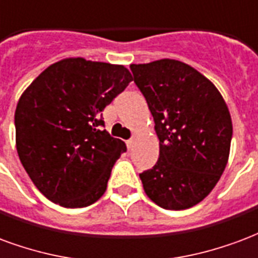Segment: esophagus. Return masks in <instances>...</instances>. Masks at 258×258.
<instances>
[{"label":"esophagus","instance_id":"obj_1","mask_svg":"<svg viewBox=\"0 0 258 258\" xmlns=\"http://www.w3.org/2000/svg\"><path fill=\"white\" fill-rule=\"evenodd\" d=\"M133 143H135V139H133V137H132V139H129V140H127V142H126L127 148H129V150H131V148L133 147Z\"/></svg>","mask_w":258,"mask_h":258}]
</instances>
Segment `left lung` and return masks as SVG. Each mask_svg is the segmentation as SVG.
I'll return each instance as SVG.
<instances>
[{
	"mask_svg": "<svg viewBox=\"0 0 258 258\" xmlns=\"http://www.w3.org/2000/svg\"><path fill=\"white\" fill-rule=\"evenodd\" d=\"M159 139V158L140 173L152 202L169 210L199 204L221 177L228 161L232 122L223 96L183 61L162 59L131 64Z\"/></svg>",
	"mask_w": 258,
	"mask_h": 258,
	"instance_id": "obj_1",
	"label": "left lung"
}]
</instances>
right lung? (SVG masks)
I'll return each mask as SVG.
<instances>
[{"mask_svg": "<svg viewBox=\"0 0 258 258\" xmlns=\"http://www.w3.org/2000/svg\"><path fill=\"white\" fill-rule=\"evenodd\" d=\"M123 66L60 60L31 82L15 111L16 150L34 185L63 208H85L106 192L125 143L101 131V111L125 90Z\"/></svg>", "mask_w": 258, "mask_h": 258, "instance_id": "1", "label": "right lung"}]
</instances>
